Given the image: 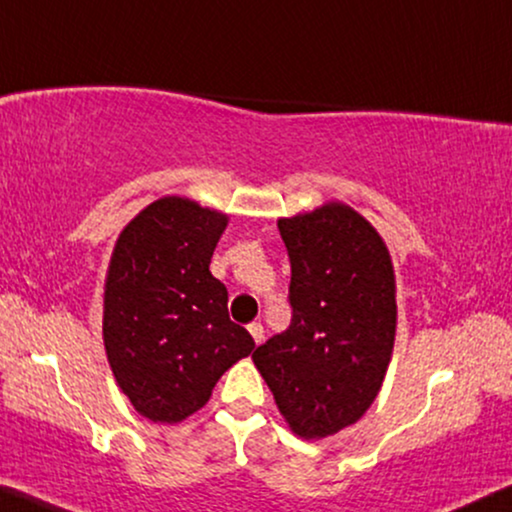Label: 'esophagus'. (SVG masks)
Wrapping results in <instances>:
<instances>
[{"label":"esophagus","instance_id":"obj_1","mask_svg":"<svg viewBox=\"0 0 512 512\" xmlns=\"http://www.w3.org/2000/svg\"><path fill=\"white\" fill-rule=\"evenodd\" d=\"M247 328H249L251 338H254L256 345H261V342H263V326H261V321H254V324H249Z\"/></svg>","mask_w":512,"mask_h":512}]
</instances>
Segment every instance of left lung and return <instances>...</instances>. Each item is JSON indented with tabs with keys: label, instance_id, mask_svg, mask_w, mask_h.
I'll return each instance as SVG.
<instances>
[{
	"label": "left lung",
	"instance_id": "1",
	"mask_svg": "<svg viewBox=\"0 0 512 512\" xmlns=\"http://www.w3.org/2000/svg\"><path fill=\"white\" fill-rule=\"evenodd\" d=\"M289 251L291 326L251 354L284 422L321 440L380 394L396 338V275L373 223L345 202L277 221Z\"/></svg>",
	"mask_w": 512,
	"mask_h": 512
}]
</instances>
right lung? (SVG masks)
<instances>
[{"mask_svg": "<svg viewBox=\"0 0 512 512\" xmlns=\"http://www.w3.org/2000/svg\"><path fill=\"white\" fill-rule=\"evenodd\" d=\"M228 214L181 195L146 205L121 230L104 279L102 338L111 373L139 415L179 424L254 349L228 317L212 254Z\"/></svg>", "mask_w": 512, "mask_h": 512, "instance_id": "obj_1", "label": "right lung"}]
</instances>
